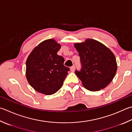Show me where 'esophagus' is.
<instances>
[{
  "mask_svg": "<svg viewBox=\"0 0 132 132\" xmlns=\"http://www.w3.org/2000/svg\"><path fill=\"white\" fill-rule=\"evenodd\" d=\"M75 65H73V66L71 67V68H70L71 71H72V72H73V71H75Z\"/></svg>",
  "mask_w": 132,
  "mask_h": 132,
  "instance_id": "1",
  "label": "esophagus"
}]
</instances>
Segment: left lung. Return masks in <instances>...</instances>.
<instances>
[{"instance_id":"1","label":"left lung","mask_w":132,"mask_h":132,"mask_svg":"<svg viewBox=\"0 0 132 132\" xmlns=\"http://www.w3.org/2000/svg\"><path fill=\"white\" fill-rule=\"evenodd\" d=\"M82 67L75 71L76 75L87 89L98 91L105 88L116 75L117 64L114 53L105 45L95 39L87 38L75 43Z\"/></svg>"}]
</instances>
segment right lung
Listing matches in <instances>:
<instances>
[{"mask_svg": "<svg viewBox=\"0 0 132 132\" xmlns=\"http://www.w3.org/2000/svg\"><path fill=\"white\" fill-rule=\"evenodd\" d=\"M60 48L55 39H46L36 46L27 59V80L38 93L51 95L63 86L70 69L64 65V58L57 54Z\"/></svg>", "mask_w": 132, "mask_h": 132, "instance_id": "1", "label": "right lung"}]
</instances>
